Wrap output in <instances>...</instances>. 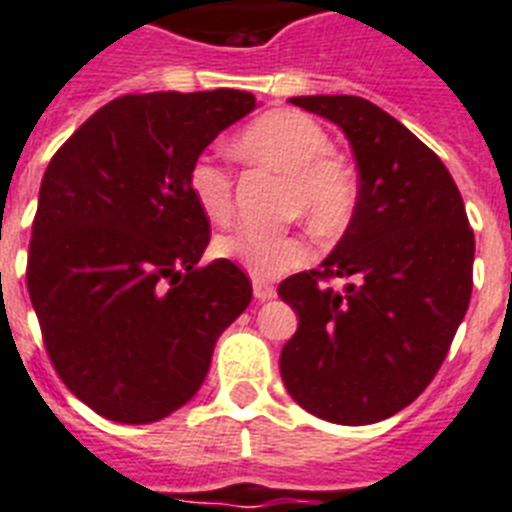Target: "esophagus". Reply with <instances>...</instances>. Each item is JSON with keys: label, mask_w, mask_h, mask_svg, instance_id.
Segmentation results:
<instances>
[{"label": "esophagus", "mask_w": 512, "mask_h": 512, "mask_svg": "<svg viewBox=\"0 0 512 512\" xmlns=\"http://www.w3.org/2000/svg\"><path fill=\"white\" fill-rule=\"evenodd\" d=\"M252 291H255V299L257 302H268V299H276V286H270L265 281H255L252 283Z\"/></svg>", "instance_id": "esophagus-1"}]
</instances>
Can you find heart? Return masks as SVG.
Here are the masks:
<instances>
[{
  "instance_id": "heart-1",
  "label": "heart",
  "mask_w": 512,
  "mask_h": 512,
  "mask_svg": "<svg viewBox=\"0 0 512 512\" xmlns=\"http://www.w3.org/2000/svg\"><path fill=\"white\" fill-rule=\"evenodd\" d=\"M234 148L244 161L289 174L283 197L289 216H304L325 236L341 234L351 223L359 205V179L351 163L330 150V135L320 122L296 109L265 111L239 132ZM187 184L210 221H229L234 213L229 169L216 158L200 156L190 166ZM216 252L257 281H273L307 263L312 244L291 231L244 229L221 236Z\"/></svg>"
}]
</instances>
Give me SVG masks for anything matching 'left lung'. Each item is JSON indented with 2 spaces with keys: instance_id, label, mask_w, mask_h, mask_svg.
<instances>
[{
  "instance_id": "1",
  "label": "left lung",
  "mask_w": 512,
  "mask_h": 512,
  "mask_svg": "<svg viewBox=\"0 0 512 512\" xmlns=\"http://www.w3.org/2000/svg\"><path fill=\"white\" fill-rule=\"evenodd\" d=\"M349 137L359 205L320 270L278 294L299 315L281 377L302 409L375 424L406 409L442 367L474 286V231L437 153L359 96H296ZM330 277H351L343 292Z\"/></svg>"
}]
</instances>
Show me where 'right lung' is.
Masks as SVG:
<instances>
[{
  "label": "right lung",
  "instance_id": "obj_1",
  "mask_svg": "<svg viewBox=\"0 0 512 512\" xmlns=\"http://www.w3.org/2000/svg\"><path fill=\"white\" fill-rule=\"evenodd\" d=\"M252 109L255 96L231 88L114 98L49 161L28 294L57 375L111 422L182 409L252 299L234 263L197 265L210 223L187 184L195 158Z\"/></svg>",
  "mask_w": 512,
  "mask_h": 512
}]
</instances>
